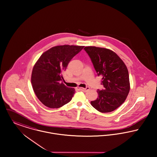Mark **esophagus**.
<instances>
[{"instance_id":"obj_1","label":"esophagus","mask_w":157,"mask_h":157,"mask_svg":"<svg viewBox=\"0 0 157 157\" xmlns=\"http://www.w3.org/2000/svg\"><path fill=\"white\" fill-rule=\"evenodd\" d=\"M89 87H86V88H81V87H80V88H79V90H81V91H84V92H86V91H88V90H89Z\"/></svg>"}]
</instances>
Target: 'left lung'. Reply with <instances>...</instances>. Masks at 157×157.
Wrapping results in <instances>:
<instances>
[{
	"mask_svg": "<svg viewBox=\"0 0 157 157\" xmlns=\"http://www.w3.org/2000/svg\"><path fill=\"white\" fill-rule=\"evenodd\" d=\"M84 49L104 86L97 90L98 98L91 104L100 112H112L125 101L129 93L128 69L120 57L110 49L96 47H86Z\"/></svg>",
	"mask_w": 157,
	"mask_h": 157,
	"instance_id": "left-lung-1",
	"label": "left lung"
}]
</instances>
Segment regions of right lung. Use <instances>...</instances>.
<instances>
[{
    "label": "right lung",
    "instance_id": "1",
    "mask_svg": "<svg viewBox=\"0 0 157 157\" xmlns=\"http://www.w3.org/2000/svg\"><path fill=\"white\" fill-rule=\"evenodd\" d=\"M84 46L60 45L44 52L35 64L31 82L37 98L49 108H59L69 103L75 90L63 83V73Z\"/></svg>",
    "mask_w": 157,
    "mask_h": 157
}]
</instances>
